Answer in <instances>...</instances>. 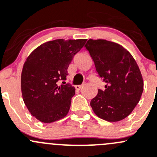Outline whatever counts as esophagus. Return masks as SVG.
Listing matches in <instances>:
<instances>
[{"instance_id":"obj_1","label":"esophagus","mask_w":157,"mask_h":157,"mask_svg":"<svg viewBox=\"0 0 157 157\" xmlns=\"http://www.w3.org/2000/svg\"><path fill=\"white\" fill-rule=\"evenodd\" d=\"M82 87V85H77V86H75V88L77 90H80V89H81Z\"/></svg>"}]
</instances>
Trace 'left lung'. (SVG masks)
Returning a JSON list of instances; mask_svg holds the SVG:
<instances>
[{
  "label": "left lung",
  "instance_id": "1",
  "mask_svg": "<svg viewBox=\"0 0 157 157\" xmlns=\"http://www.w3.org/2000/svg\"><path fill=\"white\" fill-rule=\"evenodd\" d=\"M85 48L99 77L106 83L104 90H98L90 101L94 113L109 122L122 121L139 103L144 90L136 60L124 47L109 40L90 39Z\"/></svg>",
  "mask_w": 157,
  "mask_h": 157
}]
</instances>
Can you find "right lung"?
<instances>
[{
	"label": "right lung",
	"instance_id": "add662e5",
	"mask_svg": "<svg viewBox=\"0 0 157 157\" xmlns=\"http://www.w3.org/2000/svg\"><path fill=\"white\" fill-rule=\"evenodd\" d=\"M86 39L51 40L42 44L27 57L21 72V93L32 116L45 124L55 122L67 116L75 88L58 85L66 80L74 56Z\"/></svg>",
	"mask_w": 157,
	"mask_h": 157
}]
</instances>
